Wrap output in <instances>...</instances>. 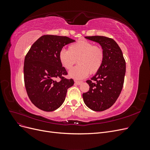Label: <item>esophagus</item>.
<instances>
[{"instance_id": "1", "label": "esophagus", "mask_w": 150, "mask_h": 150, "mask_svg": "<svg viewBox=\"0 0 150 150\" xmlns=\"http://www.w3.org/2000/svg\"><path fill=\"white\" fill-rule=\"evenodd\" d=\"M75 83H76L77 85H79V84H81V83H82V82H81V81H75Z\"/></svg>"}]
</instances>
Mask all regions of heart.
<instances>
[{
    "label": "heart",
    "instance_id": "obj_1",
    "mask_svg": "<svg viewBox=\"0 0 150 150\" xmlns=\"http://www.w3.org/2000/svg\"><path fill=\"white\" fill-rule=\"evenodd\" d=\"M104 57L101 47L93 42L81 40L71 44L67 50L62 49L59 54L61 65L69 70L78 59V65L69 71V76L76 80L83 79L89 74L97 72L103 65Z\"/></svg>",
    "mask_w": 150,
    "mask_h": 150
}]
</instances>
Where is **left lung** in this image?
Masks as SVG:
<instances>
[{
  "mask_svg": "<svg viewBox=\"0 0 150 150\" xmlns=\"http://www.w3.org/2000/svg\"><path fill=\"white\" fill-rule=\"evenodd\" d=\"M86 39L99 43L104 57L103 65L91 80L86 81L89 90L83 94L85 104L94 111H103L117 100L123 86L126 62L117 44L104 36H87Z\"/></svg>",
  "mask_w": 150,
  "mask_h": 150,
  "instance_id": "1",
  "label": "left lung"
}]
</instances>
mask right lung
<instances>
[{
  "instance_id": "right-lung-1",
  "label": "right lung",
  "mask_w": 150,
  "mask_h": 150,
  "mask_svg": "<svg viewBox=\"0 0 150 150\" xmlns=\"http://www.w3.org/2000/svg\"><path fill=\"white\" fill-rule=\"evenodd\" d=\"M74 41L66 36L42 35L26 54L24 65L26 91L31 102L40 110H57L64 103L67 89L73 86V79L63 77L67 73L61 64L59 54L64 46Z\"/></svg>"
}]
</instances>
